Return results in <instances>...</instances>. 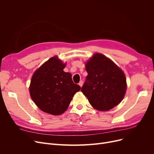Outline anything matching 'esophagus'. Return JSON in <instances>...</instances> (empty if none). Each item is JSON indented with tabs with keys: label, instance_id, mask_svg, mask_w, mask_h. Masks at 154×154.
<instances>
[{
	"label": "esophagus",
	"instance_id": "esophagus-1",
	"mask_svg": "<svg viewBox=\"0 0 154 154\" xmlns=\"http://www.w3.org/2000/svg\"><path fill=\"white\" fill-rule=\"evenodd\" d=\"M79 85L80 87H82V86L83 85V81H82V80H81V81H80V82L79 83Z\"/></svg>",
	"mask_w": 154,
	"mask_h": 154
}]
</instances>
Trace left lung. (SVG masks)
<instances>
[{
    "mask_svg": "<svg viewBox=\"0 0 154 154\" xmlns=\"http://www.w3.org/2000/svg\"><path fill=\"white\" fill-rule=\"evenodd\" d=\"M87 76L81 91L95 109L107 111L124 99L126 78L117 65L99 53H95L85 63Z\"/></svg>",
    "mask_w": 154,
    "mask_h": 154,
    "instance_id": "obj_1",
    "label": "left lung"
}]
</instances>
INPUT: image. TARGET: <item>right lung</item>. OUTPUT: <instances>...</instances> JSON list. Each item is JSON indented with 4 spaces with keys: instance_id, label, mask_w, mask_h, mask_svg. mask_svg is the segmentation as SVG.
Returning a JSON list of instances; mask_svg holds the SVG:
<instances>
[{
    "instance_id": "right-lung-1",
    "label": "right lung",
    "mask_w": 154,
    "mask_h": 154,
    "mask_svg": "<svg viewBox=\"0 0 154 154\" xmlns=\"http://www.w3.org/2000/svg\"><path fill=\"white\" fill-rule=\"evenodd\" d=\"M63 63L54 56L42 64L32 75L29 87L32 99L43 112L59 116L66 111L80 87L65 72Z\"/></svg>"
}]
</instances>
